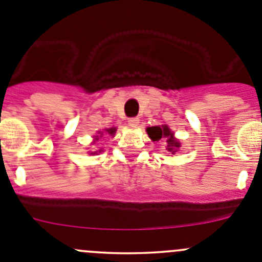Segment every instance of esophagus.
I'll return each mask as SVG.
<instances>
[{"label": "esophagus", "mask_w": 262, "mask_h": 262, "mask_svg": "<svg viewBox=\"0 0 262 262\" xmlns=\"http://www.w3.org/2000/svg\"><path fill=\"white\" fill-rule=\"evenodd\" d=\"M139 123V119L138 118H129L128 119V124L130 128H136Z\"/></svg>", "instance_id": "obj_1"}]
</instances>
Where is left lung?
I'll return each instance as SVG.
<instances>
[{
	"label": "left lung",
	"instance_id": "1",
	"mask_svg": "<svg viewBox=\"0 0 262 262\" xmlns=\"http://www.w3.org/2000/svg\"><path fill=\"white\" fill-rule=\"evenodd\" d=\"M147 133H148L149 138H151L152 141H160L161 138L166 139V149L170 154H175V152L178 151V148L180 147V143L174 138V134L171 133V130H170L166 125L147 128Z\"/></svg>",
	"mask_w": 262,
	"mask_h": 262
}]
</instances>
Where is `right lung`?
<instances>
[{"instance_id": "1", "label": "right lung", "mask_w": 262, "mask_h": 262, "mask_svg": "<svg viewBox=\"0 0 262 262\" xmlns=\"http://www.w3.org/2000/svg\"><path fill=\"white\" fill-rule=\"evenodd\" d=\"M106 133H108V134H110V136H114V134H115V132H116V129L115 128H108V129H106ZM100 133H101V136H103V133H102V132H100ZM100 136V137H101ZM98 139V138H97ZM91 154H96V152H91Z\"/></svg>"}]
</instances>
